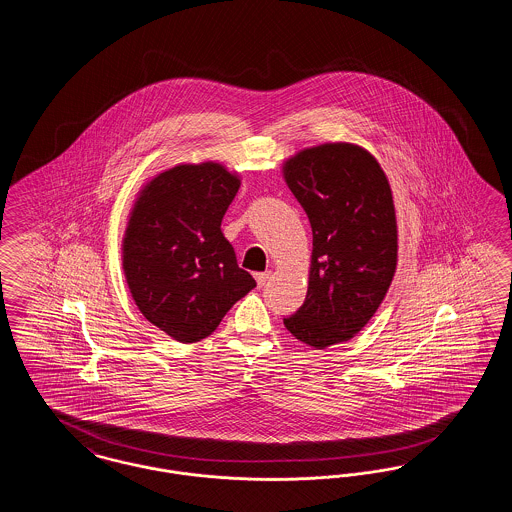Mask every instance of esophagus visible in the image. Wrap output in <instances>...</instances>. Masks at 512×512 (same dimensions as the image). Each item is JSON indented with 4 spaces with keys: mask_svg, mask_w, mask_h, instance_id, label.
<instances>
[{
    "mask_svg": "<svg viewBox=\"0 0 512 512\" xmlns=\"http://www.w3.org/2000/svg\"><path fill=\"white\" fill-rule=\"evenodd\" d=\"M268 278H270V272H257V274H255V280H257V286H259V288H263V286L267 284Z\"/></svg>",
    "mask_w": 512,
    "mask_h": 512,
    "instance_id": "esophagus-1",
    "label": "esophagus"
}]
</instances>
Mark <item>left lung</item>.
<instances>
[{
  "label": "left lung",
  "mask_w": 512,
  "mask_h": 512,
  "mask_svg": "<svg viewBox=\"0 0 512 512\" xmlns=\"http://www.w3.org/2000/svg\"><path fill=\"white\" fill-rule=\"evenodd\" d=\"M284 180L313 228L309 288L284 318L311 347L351 340L374 317L397 267V220L390 182L365 147L322 144L284 163Z\"/></svg>",
  "instance_id": "left-lung-1"
}]
</instances>
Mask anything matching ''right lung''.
Returning a JSON list of instances; mask_svg holds the SVG:
<instances>
[{"label":"right lung","mask_w":512,"mask_h":512,"mask_svg":"<svg viewBox=\"0 0 512 512\" xmlns=\"http://www.w3.org/2000/svg\"><path fill=\"white\" fill-rule=\"evenodd\" d=\"M220 163L176 165L136 197L122 238V268L140 313L172 340L211 336L257 284L238 267L220 222L240 190Z\"/></svg>","instance_id":"1"}]
</instances>
